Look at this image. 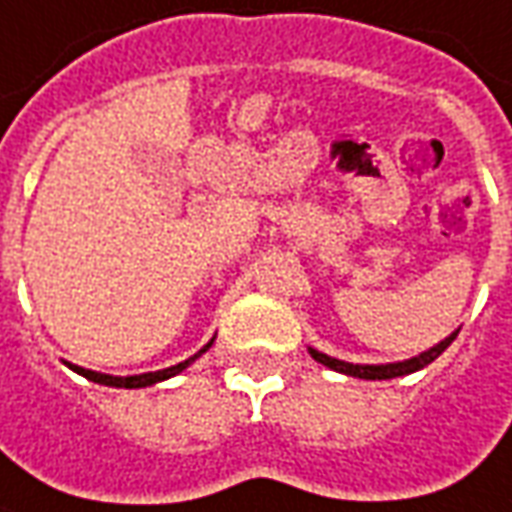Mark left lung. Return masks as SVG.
Returning <instances> with one entry per match:
<instances>
[{"label":"left lung","instance_id":"8db88e82","mask_svg":"<svg viewBox=\"0 0 512 512\" xmlns=\"http://www.w3.org/2000/svg\"><path fill=\"white\" fill-rule=\"evenodd\" d=\"M454 337H457V331H454L451 337H446L443 343L435 345V348L424 351L421 357L404 359V362H390V365H351V362H343V359L326 357V354H320L315 348H309V354H312L320 365L337 370V373H345V376H359V379H396V376H407V373H415V370L426 368L429 362H435V359L454 343Z\"/></svg>","mask_w":512,"mask_h":512}]
</instances>
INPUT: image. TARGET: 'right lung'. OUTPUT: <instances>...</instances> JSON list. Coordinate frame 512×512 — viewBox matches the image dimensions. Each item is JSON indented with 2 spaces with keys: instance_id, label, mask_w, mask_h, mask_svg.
<instances>
[{
  "instance_id": "add662e5",
  "label": "right lung",
  "mask_w": 512,
  "mask_h": 512,
  "mask_svg": "<svg viewBox=\"0 0 512 512\" xmlns=\"http://www.w3.org/2000/svg\"><path fill=\"white\" fill-rule=\"evenodd\" d=\"M214 343V340H211ZM211 343L200 351V354H206L211 348ZM200 354H195V357H189L186 362H178V365H172V368H164V370H155V373H139V376H108V373H94V370H86V368H77V365H69L72 370H77L80 376H86V379H91V382L97 384H108V387H150V384L155 382H164V379H169V376H175V373H181L183 368H189L192 362H195Z\"/></svg>"
}]
</instances>
